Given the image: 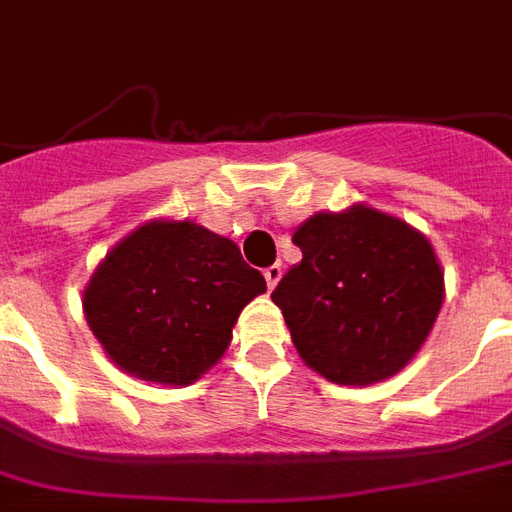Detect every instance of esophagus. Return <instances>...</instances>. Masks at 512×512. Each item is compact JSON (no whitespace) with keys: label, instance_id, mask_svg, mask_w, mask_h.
<instances>
[{"label":"esophagus","instance_id":"obj_1","mask_svg":"<svg viewBox=\"0 0 512 512\" xmlns=\"http://www.w3.org/2000/svg\"><path fill=\"white\" fill-rule=\"evenodd\" d=\"M266 285L268 290H274L276 285H279V279H282V263H274V266H268L266 268Z\"/></svg>","mask_w":512,"mask_h":512}]
</instances>
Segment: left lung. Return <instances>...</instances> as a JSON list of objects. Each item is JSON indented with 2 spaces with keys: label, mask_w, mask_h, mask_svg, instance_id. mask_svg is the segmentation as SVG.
Masks as SVG:
<instances>
[{
  "label": "left lung",
  "mask_w": 512,
  "mask_h": 512,
  "mask_svg": "<svg viewBox=\"0 0 512 512\" xmlns=\"http://www.w3.org/2000/svg\"><path fill=\"white\" fill-rule=\"evenodd\" d=\"M301 263L271 293L295 350L336 385L399 374L429 339L445 301V274L420 230L355 203L317 211L293 233Z\"/></svg>",
  "instance_id": "1"
}]
</instances>
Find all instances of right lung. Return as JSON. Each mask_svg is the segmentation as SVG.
<instances>
[{
	"instance_id": "right-lung-1",
	"label": "right lung",
	"mask_w": 512,
	"mask_h": 512,
	"mask_svg": "<svg viewBox=\"0 0 512 512\" xmlns=\"http://www.w3.org/2000/svg\"><path fill=\"white\" fill-rule=\"evenodd\" d=\"M266 293L230 238L192 219H149L102 257L83 287L86 323L121 372L192 385L217 366L238 314Z\"/></svg>"
}]
</instances>
